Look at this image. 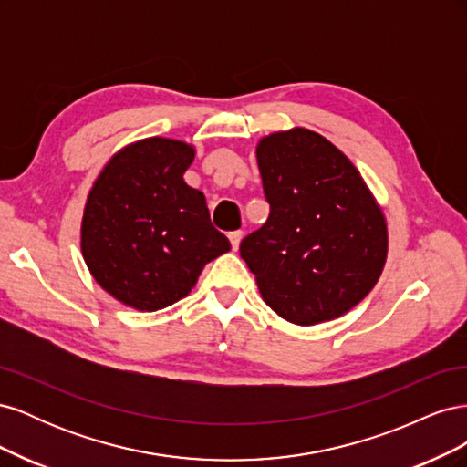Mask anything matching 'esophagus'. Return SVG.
<instances>
[{"label": "esophagus", "instance_id": "obj_1", "mask_svg": "<svg viewBox=\"0 0 467 467\" xmlns=\"http://www.w3.org/2000/svg\"><path fill=\"white\" fill-rule=\"evenodd\" d=\"M242 237H244V232H242V230H237V232H232V234H230V242H232L234 251L239 247V244H242Z\"/></svg>", "mask_w": 467, "mask_h": 467}]
</instances>
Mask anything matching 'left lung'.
<instances>
[{"mask_svg": "<svg viewBox=\"0 0 467 467\" xmlns=\"http://www.w3.org/2000/svg\"><path fill=\"white\" fill-rule=\"evenodd\" d=\"M257 163L271 214L239 253L263 300L296 325L347 314L388 255L384 214L357 167L307 129L263 138Z\"/></svg>", "mask_w": 467, "mask_h": 467, "instance_id": "8db88e82", "label": "left lung"}]
</instances>
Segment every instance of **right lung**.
Here are the masks:
<instances>
[{
	"label": "right lung",
	"mask_w": 467,
	"mask_h": 467,
	"mask_svg": "<svg viewBox=\"0 0 467 467\" xmlns=\"http://www.w3.org/2000/svg\"><path fill=\"white\" fill-rule=\"evenodd\" d=\"M194 150L148 138L119 151L97 177L81 222V253L93 278L140 312L179 302L206 263L230 251L206 199L182 173Z\"/></svg>",
	"instance_id": "obj_1"
}]
</instances>
